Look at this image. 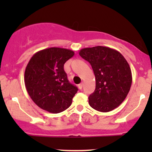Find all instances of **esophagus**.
Segmentation results:
<instances>
[{
  "label": "esophagus",
  "mask_w": 152,
  "mask_h": 152,
  "mask_svg": "<svg viewBox=\"0 0 152 152\" xmlns=\"http://www.w3.org/2000/svg\"><path fill=\"white\" fill-rule=\"evenodd\" d=\"M83 83H80V84H78V88H79V89H81L82 88H83Z\"/></svg>",
  "instance_id": "esophagus-1"
}]
</instances>
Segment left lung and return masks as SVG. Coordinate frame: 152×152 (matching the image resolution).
I'll return each mask as SVG.
<instances>
[{"label":"left lung","instance_id":"1","mask_svg":"<svg viewBox=\"0 0 152 152\" xmlns=\"http://www.w3.org/2000/svg\"><path fill=\"white\" fill-rule=\"evenodd\" d=\"M79 55L89 62L96 78V88L88 97L89 105L101 112H109L126 99L132 83L130 66L116 50L97 46L85 48Z\"/></svg>","mask_w":152,"mask_h":152}]
</instances>
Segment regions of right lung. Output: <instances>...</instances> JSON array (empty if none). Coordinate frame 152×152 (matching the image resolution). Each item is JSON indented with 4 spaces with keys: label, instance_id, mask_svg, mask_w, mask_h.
Masks as SVG:
<instances>
[{
    "label": "right lung",
    "instance_id": "add662e5",
    "mask_svg": "<svg viewBox=\"0 0 152 152\" xmlns=\"http://www.w3.org/2000/svg\"><path fill=\"white\" fill-rule=\"evenodd\" d=\"M74 55L71 50L52 47L31 57L24 81L28 94L38 107L58 114L71 106L78 88L69 81L64 66Z\"/></svg>",
    "mask_w": 152,
    "mask_h": 152
}]
</instances>
